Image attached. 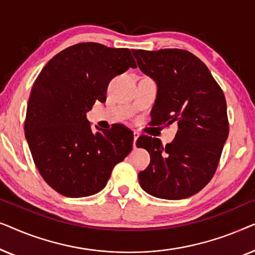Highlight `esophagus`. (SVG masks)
Here are the masks:
<instances>
[{
    "label": "esophagus",
    "mask_w": 255,
    "mask_h": 255,
    "mask_svg": "<svg viewBox=\"0 0 255 255\" xmlns=\"http://www.w3.org/2000/svg\"><path fill=\"white\" fill-rule=\"evenodd\" d=\"M139 137V133L137 131H133V148H137V139Z\"/></svg>",
    "instance_id": "34e87169"
}]
</instances>
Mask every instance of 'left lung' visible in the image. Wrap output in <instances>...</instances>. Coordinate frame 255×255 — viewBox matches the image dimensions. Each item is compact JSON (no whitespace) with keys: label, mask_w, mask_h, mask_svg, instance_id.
Wrapping results in <instances>:
<instances>
[{"label":"left lung","mask_w":255,"mask_h":255,"mask_svg":"<svg viewBox=\"0 0 255 255\" xmlns=\"http://www.w3.org/2000/svg\"><path fill=\"white\" fill-rule=\"evenodd\" d=\"M144 74L158 87L152 123L177 125L172 142L141 135L137 147L149 153L151 162L138 174L146 193L165 200H182L207 186L217 169L229 135L223 90L204 62L179 48L132 50Z\"/></svg>","instance_id":"obj_1"}]
</instances>
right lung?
<instances>
[{"label":"right lung","instance_id":"right-lung-1","mask_svg":"<svg viewBox=\"0 0 255 255\" xmlns=\"http://www.w3.org/2000/svg\"><path fill=\"white\" fill-rule=\"evenodd\" d=\"M135 61L128 48L81 43L45 65L31 89L25 138L40 175L66 197H86L106 187L118 162L132 149L133 133L123 125L93 131L87 113L106 102L111 79Z\"/></svg>","mask_w":255,"mask_h":255}]
</instances>
